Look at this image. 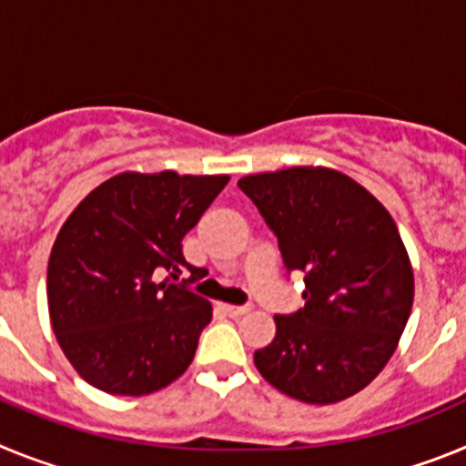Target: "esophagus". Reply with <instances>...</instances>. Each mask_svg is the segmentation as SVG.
<instances>
[{"instance_id":"34e87169","label":"esophagus","mask_w":466,"mask_h":466,"mask_svg":"<svg viewBox=\"0 0 466 466\" xmlns=\"http://www.w3.org/2000/svg\"><path fill=\"white\" fill-rule=\"evenodd\" d=\"M224 308V312L228 317H242V315H247V312L252 310V306H228V303H226V306H221Z\"/></svg>"}]
</instances>
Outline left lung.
Returning <instances> with one entry per match:
<instances>
[{
	"label": "left lung",
	"mask_w": 466,
	"mask_h": 466,
	"mask_svg": "<svg viewBox=\"0 0 466 466\" xmlns=\"http://www.w3.org/2000/svg\"><path fill=\"white\" fill-rule=\"evenodd\" d=\"M278 238L306 306L275 315L254 352L258 373L306 403H336L385 369L413 308V270L397 224L371 193L327 167H289L238 182Z\"/></svg>",
	"instance_id": "8db88e82"
}]
</instances>
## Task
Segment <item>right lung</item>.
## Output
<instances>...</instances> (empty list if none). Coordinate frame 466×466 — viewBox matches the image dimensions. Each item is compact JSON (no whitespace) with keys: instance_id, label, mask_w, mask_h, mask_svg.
Returning a JSON list of instances; mask_svg holds the SVG:
<instances>
[{"instance_id":"right-lung-1","label":"right lung","mask_w":466,"mask_h":466,"mask_svg":"<svg viewBox=\"0 0 466 466\" xmlns=\"http://www.w3.org/2000/svg\"><path fill=\"white\" fill-rule=\"evenodd\" d=\"M226 184V175L123 172L69 214L48 258V310L86 382L142 397L187 371L212 306L188 289L193 278L177 282L193 273L182 240Z\"/></svg>"}]
</instances>
